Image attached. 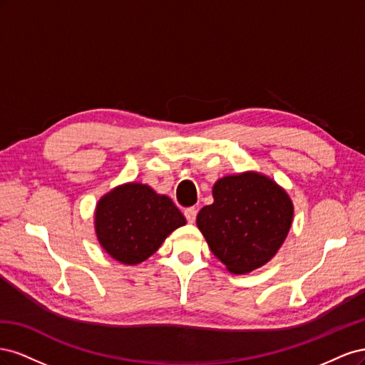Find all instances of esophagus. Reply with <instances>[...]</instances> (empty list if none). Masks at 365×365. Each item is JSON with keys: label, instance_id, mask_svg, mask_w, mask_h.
I'll use <instances>...</instances> for the list:
<instances>
[{"label": "esophagus", "instance_id": "esophagus-1", "mask_svg": "<svg viewBox=\"0 0 365 365\" xmlns=\"http://www.w3.org/2000/svg\"><path fill=\"white\" fill-rule=\"evenodd\" d=\"M196 215H197V210H196L195 207H189V208L184 210V216H185L187 222H189V224H193V222H195V220H196Z\"/></svg>", "mask_w": 365, "mask_h": 365}]
</instances>
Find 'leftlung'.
<instances>
[{
	"instance_id": "left-lung-1",
	"label": "left lung",
	"mask_w": 365,
	"mask_h": 365,
	"mask_svg": "<svg viewBox=\"0 0 365 365\" xmlns=\"http://www.w3.org/2000/svg\"><path fill=\"white\" fill-rule=\"evenodd\" d=\"M213 197L196 224L215 256L233 274L269 262L292 224L294 207L286 192L268 176L247 172L219 180Z\"/></svg>"
}]
</instances>
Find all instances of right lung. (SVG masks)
<instances>
[{
    "instance_id": "obj_1",
    "label": "right lung",
    "mask_w": 365,
    "mask_h": 365,
    "mask_svg": "<svg viewBox=\"0 0 365 365\" xmlns=\"http://www.w3.org/2000/svg\"><path fill=\"white\" fill-rule=\"evenodd\" d=\"M185 217L170 197L130 182L105 195L96 208V233L115 260L137 264L150 257Z\"/></svg>"
}]
</instances>
